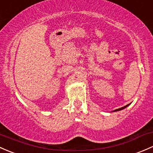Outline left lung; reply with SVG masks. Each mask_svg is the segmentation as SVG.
I'll use <instances>...</instances> for the list:
<instances>
[{
    "label": "left lung",
    "instance_id": "obj_1",
    "mask_svg": "<svg viewBox=\"0 0 153 153\" xmlns=\"http://www.w3.org/2000/svg\"><path fill=\"white\" fill-rule=\"evenodd\" d=\"M129 105H130V104H128V105H125V106H124V107H122V108H119V109H116V110H115L114 111H121V110H123V109H124V108H127V107Z\"/></svg>",
    "mask_w": 153,
    "mask_h": 153
}]
</instances>
